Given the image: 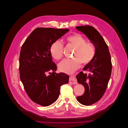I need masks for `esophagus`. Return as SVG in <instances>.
<instances>
[{
  "instance_id": "1",
  "label": "esophagus",
  "mask_w": 128,
  "mask_h": 128,
  "mask_svg": "<svg viewBox=\"0 0 128 128\" xmlns=\"http://www.w3.org/2000/svg\"><path fill=\"white\" fill-rule=\"evenodd\" d=\"M69 82L72 83V84H76L77 83V81L74 76H72L70 77Z\"/></svg>"
}]
</instances>
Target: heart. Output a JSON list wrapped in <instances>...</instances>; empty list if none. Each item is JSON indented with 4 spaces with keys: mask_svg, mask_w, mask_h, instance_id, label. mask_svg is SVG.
<instances>
[{
    "mask_svg": "<svg viewBox=\"0 0 128 128\" xmlns=\"http://www.w3.org/2000/svg\"><path fill=\"white\" fill-rule=\"evenodd\" d=\"M68 43L75 47L72 59H64L58 65L59 70L63 72L71 74L78 69L81 64L89 63L93 59L96 54L94 46L79 34L72 35L66 38ZM64 45L58 40L54 42L50 46V53L56 60H59L63 56Z\"/></svg>",
    "mask_w": 128,
    "mask_h": 128,
    "instance_id": "heart-1",
    "label": "heart"
}]
</instances>
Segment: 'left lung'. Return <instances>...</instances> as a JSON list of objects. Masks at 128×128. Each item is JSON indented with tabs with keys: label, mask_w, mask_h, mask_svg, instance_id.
I'll use <instances>...</instances> for the list:
<instances>
[{
	"label": "left lung",
	"mask_w": 128,
	"mask_h": 128,
	"mask_svg": "<svg viewBox=\"0 0 128 128\" xmlns=\"http://www.w3.org/2000/svg\"><path fill=\"white\" fill-rule=\"evenodd\" d=\"M76 28L88 38L96 50L93 59L83 68L89 71V74L81 72L76 76L78 82L85 88L83 95L76 99L81 104L88 106L99 101L106 92L112 72L111 58L108 46L94 27L81 26Z\"/></svg>",
	"instance_id": "obj_1"
}]
</instances>
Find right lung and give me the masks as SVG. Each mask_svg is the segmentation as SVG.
Listing matches in <instances>:
<instances>
[{"instance_id":"1","label":"right lung","mask_w":128,"mask_h":128,"mask_svg":"<svg viewBox=\"0 0 128 128\" xmlns=\"http://www.w3.org/2000/svg\"><path fill=\"white\" fill-rule=\"evenodd\" d=\"M69 31L51 28L35 29L25 40L20 52L19 70L24 90L34 102L47 106L58 99L60 86L68 83L69 76L57 74L50 47L54 42ZM52 70V73L46 72Z\"/></svg>"}]
</instances>
